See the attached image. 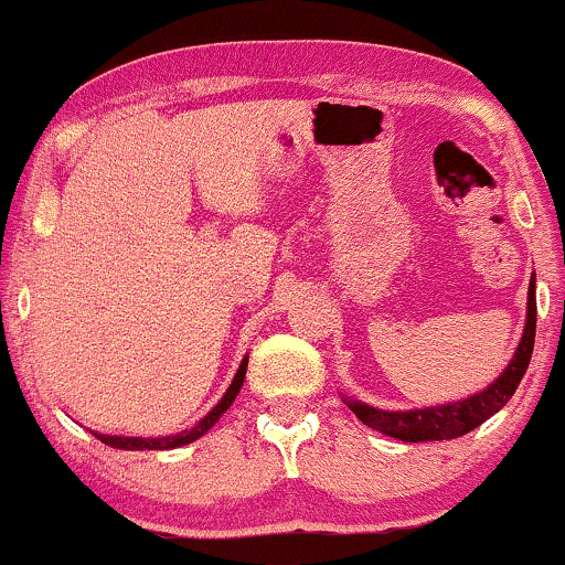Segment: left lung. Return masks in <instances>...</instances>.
I'll list each match as a JSON object with an SVG mask.
<instances>
[{"label":"left lung","instance_id":"8db88e82","mask_svg":"<svg viewBox=\"0 0 565 565\" xmlns=\"http://www.w3.org/2000/svg\"><path fill=\"white\" fill-rule=\"evenodd\" d=\"M526 326L521 333L519 349L513 354L511 365L492 381L488 388L480 394L461 398V402L440 404V406H425V409H409V412H383L375 406L354 402L347 398L349 409L362 419L373 430H381L391 438L406 440V443H423V440H451L459 435L472 433L480 427L484 419L492 414L501 412L513 391L519 388L521 377H524L526 367H530L532 349H534V331H537V297H534V276L530 278V295H526Z\"/></svg>","mask_w":565,"mask_h":565}]
</instances>
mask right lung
Instances as JSON below:
<instances>
[{
  "label": "right lung",
  "instance_id": "right-lung-1",
  "mask_svg": "<svg viewBox=\"0 0 565 565\" xmlns=\"http://www.w3.org/2000/svg\"><path fill=\"white\" fill-rule=\"evenodd\" d=\"M245 373H247V356L242 360V365L237 370V375H234V381L230 388H226V394L221 402L213 406V409L205 414L200 423L192 427V430H182L177 435H163V438H127V435H104V433H93L98 440L106 443V446L111 448H122V451H167V448H180V446H188V443L198 440L200 435H205L211 430L213 425L218 423V417L230 409L234 398H237L242 383H245Z\"/></svg>",
  "mask_w": 565,
  "mask_h": 565
}]
</instances>
